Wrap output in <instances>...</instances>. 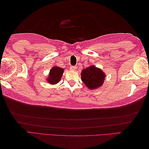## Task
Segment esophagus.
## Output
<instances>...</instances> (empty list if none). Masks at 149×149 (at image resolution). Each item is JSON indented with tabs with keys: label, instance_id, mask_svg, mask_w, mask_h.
<instances>
[{
	"label": "esophagus",
	"instance_id": "obj_1",
	"mask_svg": "<svg viewBox=\"0 0 149 149\" xmlns=\"http://www.w3.org/2000/svg\"><path fill=\"white\" fill-rule=\"evenodd\" d=\"M70 69L72 70H75L77 69V66H71V67H70Z\"/></svg>",
	"mask_w": 149,
	"mask_h": 149
}]
</instances>
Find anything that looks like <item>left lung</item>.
Returning <instances> with one entry per match:
<instances>
[{"label": "left lung", "instance_id": "left-lung-1", "mask_svg": "<svg viewBox=\"0 0 149 149\" xmlns=\"http://www.w3.org/2000/svg\"><path fill=\"white\" fill-rule=\"evenodd\" d=\"M81 78L85 85L92 90L102 86L104 81L105 74L102 70L92 65L82 70Z\"/></svg>", "mask_w": 149, "mask_h": 149}]
</instances>
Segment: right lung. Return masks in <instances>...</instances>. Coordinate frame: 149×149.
<instances>
[{"label": "right lung", "mask_w": 149, "mask_h": 149, "mask_svg": "<svg viewBox=\"0 0 149 149\" xmlns=\"http://www.w3.org/2000/svg\"><path fill=\"white\" fill-rule=\"evenodd\" d=\"M63 72H64V70L61 69V68L57 67H53L50 70L49 76L47 79V82L49 83L52 84H57V82L60 81Z\"/></svg>", "instance_id": "1"}]
</instances>
